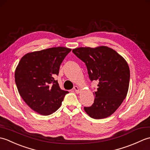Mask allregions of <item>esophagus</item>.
Masks as SVG:
<instances>
[{
  "label": "esophagus",
  "instance_id": "1",
  "mask_svg": "<svg viewBox=\"0 0 150 150\" xmlns=\"http://www.w3.org/2000/svg\"><path fill=\"white\" fill-rule=\"evenodd\" d=\"M73 89H74L75 91L77 93H80L81 90H80V88H79V87L77 86H75L74 87V88H73Z\"/></svg>",
  "mask_w": 150,
  "mask_h": 150
}]
</instances>
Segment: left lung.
<instances>
[{
  "instance_id": "1",
  "label": "left lung",
  "mask_w": 150,
  "mask_h": 150,
  "mask_svg": "<svg viewBox=\"0 0 150 150\" xmlns=\"http://www.w3.org/2000/svg\"><path fill=\"white\" fill-rule=\"evenodd\" d=\"M87 67L90 80L98 84L94 103L84 109L89 116L95 119L111 115L122 103L128 93L130 71L123 57L110 47H81L72 50Z\"/></svg>"
}]
</instances>
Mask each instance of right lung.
I'll use <instances>...</instances> for the list:
<instances>
[{"instance_id": "right-lung-1", "label": "right lung", "mask_w": 150, "mask_h": 150, "mask_svg": "<svg viewBox=\"0 0 150 150\" xmlns=\"http://www.w3.org/2000/svg\"><path fill=\"white\" fill-rule=\"evenodd\" d=\"M71 49L54 47L28 53L22 57L15 71V80L22 99L31 109L49 115L61 106L68 91L60 89L54 76Z\"/></svg>"}]
</instances>
